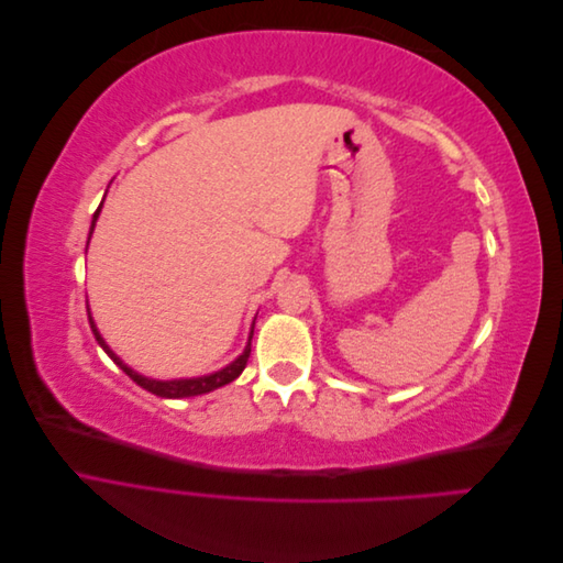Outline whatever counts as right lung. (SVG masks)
Instances as JSON below:
<instances>
[{
	"mask_svg": "<svg viewBox=\"0 0 563 563\" xmlns=\"http://www.w3.org/2000/svg\"><path fill=\"white\" fill-rule=\"evenodd\" d=\"M100 207H103V203H100ZM100 207H98V211L93 213V220H91V232H93V228H96V220H98ZM91 232H89V240H91ZM89 323H91V331H93V335H96V340H98V345L108 352L110 360H112L119 368H122L135 385H141L143 389L152 391V395L164 397V399H183V397L207 395V391H211V389H218V387H223V385L232 383L234 378H240V373L246 368L249 354H251V335H253V329H251L249 345L244 347V352H242L240 356H236V360H234L232 364H228L225 368H220V371L211 373V376H201V378H180V380H152V378L141 376V373H135L133 368H129V366H126L122 360H119V356L108 347V343L103 340V335H100V333H98V329H96V323H93V319H91V312H89Z\"/></svg>",
	"mask_w": 563,
	"mask_h": 563,
	"instance_id": "right-lung-1",
	"label": "right lung"
}]
</instances>
